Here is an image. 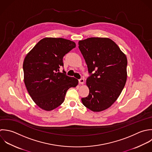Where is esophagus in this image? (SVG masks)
Returning a JSON list of instances; mask_svg holds the SVG:
<instances>
[{
  "label": "esophagus",
  "mask_w": 152,
  "mask_h": 152,
  "mask_svg": "<svg viewBox=\"0 0 152 152\" xmlns=\"http://www.w3.org/2000/svg\"><path fill=\"white\" fill-rule=\"evenodd\" d=\"M84 82H85V80H84L83 79H80L79 80V82L80 85H83Z\"/></svg>",
  "instance_id": "1"
}]
</instances>
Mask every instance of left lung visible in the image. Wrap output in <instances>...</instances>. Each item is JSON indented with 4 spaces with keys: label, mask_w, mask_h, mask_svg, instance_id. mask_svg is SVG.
Here are the masks:
<instances>
[{
    "label": "left lung",
    "mask_w": 152,
    "mask_h": 152,
    "mask_svg": "<svg viewBox=\"0 0 152 152\" xmlns=\"http://www.w3.org/2000/svg\"><path fill=\"white\" fill-rule=\"evenodd\" d=\"M90 73L86 85L89 94L82 98L94 112L110 108L120 95L127 80V59L117 44L108 38L91 37L79 41Z\"/></svg>",
    "instance_id": "obj_1"
}]
</instances>
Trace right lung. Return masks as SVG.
<instances>
[{
  "label": "right lung",
  "instance_id": "right-lung-1",
  "mask_svg": "<svg viewBox=\"0 0 152 152\" xmlns=\"http://www.w3.org/2000/svg\"><path fill=\"white\" fill-rule=\"evenodd\" d=\"M75 47V42L70 40L46 37L26 55L24 83L33 101L43 110L50 111L60 106L67 91L78 85L76 78L59 72L63 56Z\"/></svg>",
  "mask_w": 152,
  "mask_h": 152
}]
</instances>
